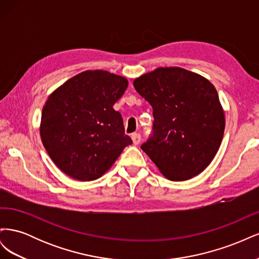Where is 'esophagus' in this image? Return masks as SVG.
<instances>
[{"instance_id":"obj_1","label":"esophagus","mask_w":259,"mask_h":259,"mask_svg":"<svg viewBox=\"0 0 259 259\" xmlns=\"http://www.w3.org/2000/svg\"><path fill=\"white\" fill-rule=\"evenodd\" d=\"M132 140H133V144L134 145H138L140 143V135L139 134H136V133H134L132 136Z\"/></svg>"}]
</instances>
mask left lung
<instances>
[{"mask_svg":"<svg viewBox=\"0 0 259 259\" xmlns=\"http://www.w3.org/2000/svg\"><path fill=\"white\" fill-rule=\"evenodd\" d=\"M134 86L153 109V136L143 151L173 182L202 173L221 147L226 125L215 86L180 67L156 68L136 77Z\"/></svg>","mask_w":259,"mask_h":259,"instance_id":"8db88e82","label":"left lung"}]
</instances>
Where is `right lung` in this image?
<instances>
[{
  "mask_svg": "<svg viewBox=\"0 0 259 259\" xmlns=\"http://www.w3.org/2000/svg\"><path fill=\"white\" fill-rule=\"evenodd\" d=\"M124 76L86 70L49 96L42 110L40 136L61 171L80 182L103 176L132 144L113 105L127 89Z\"/></svg>",
  "mask_w": 259,
  "mask_h": 259,
  "instance_id": "right-lung-1",
  "label": "right lung"
}]
</instances>
